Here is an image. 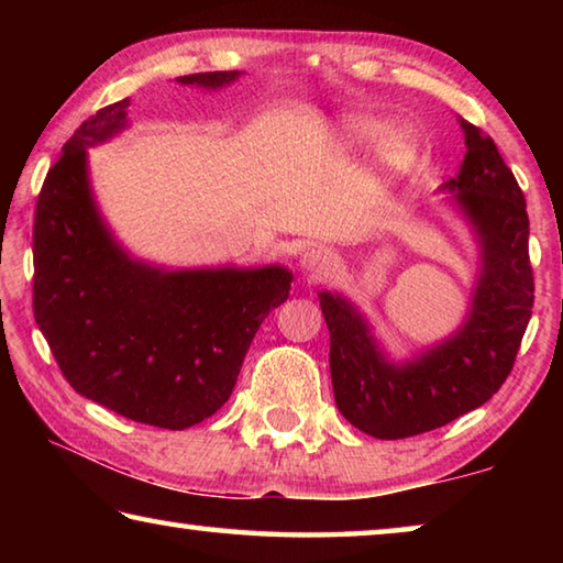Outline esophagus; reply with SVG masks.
I'll return each instance as SVG.
<instances>
[{"mask_svg": "<svg viewBox=\"0 0 563 563\" xmlns=\"http://www.w3.org/2000/svg\"><path fill=\"white\" fill-rule=\"evenodd\" d=\"M300 265L305 273L322 275V273H328L332 265H335V255H332L328 247H310L308 253H302Z\"/></svg>", "mask_w": 563, "mask_h": 563, "instance_id": "1", "label": "esophagus"}]
</instances>
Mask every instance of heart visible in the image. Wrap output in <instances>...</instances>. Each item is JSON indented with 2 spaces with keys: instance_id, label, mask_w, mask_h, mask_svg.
Returning a JSON list of instances; mask_svg holds the SVG:
<instances>
[{
  "instance_id": "heart-1",
  "label": "heart",
  "mask_w": 563,
  "mask_h": 563,
  "mask_svg": "<svg viewBox=\"0 0 563 563\" xmlns=\"http://www.w3.org/2000/svg\"><path fill=\"white\" fill-rule=\"evenodd\" d=\"M383 144L377 146L379 164L389 174H399L405 170L415 158V139L409 131H393L389 133V121L383 117H367V113H357L345 121V139L350 144H373L382 139Z\"/></svg>"
}]
</instances>
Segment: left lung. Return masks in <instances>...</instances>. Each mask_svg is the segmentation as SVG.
<instances>
[{
  "label": "left lung",
  "mask_w": 563,
  "mask_h": 563,
  "mask_svg": "<svg viewBox=\"0 0 563 563\" xmlns=\"http://www.w3.org/2000/svg\"><path fill=\"white\" fill-rule=\"evenodd\" d=\"M466 154L450 190L482 247L462 328L412 360H389L355 305L320 292L335 405L377 440H405L482 407L509 377L533 308L527 201L497 144L460 119Z\"/></svg>",
  "instance_id": "left-lung-1"
}]
</instances>
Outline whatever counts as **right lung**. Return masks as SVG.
<instances>
[{
	"instance_id": "right-lung-1",
	"label": "right lung",
	"mask_w": 563,
	"mask_h": 563,
	"mask_svg": "<svg viewBox=\"0 0 563 563\" xmlns=\"http://www.w3.org/2000/svg\"><path fill=\"white\" fill-rule=\"evenodd\" d=\"M238 71L178 76L223 89ZM129 99L74 131L44 178L34 213V318L76 393L133 422L186 430L231 397L268 312L292 273L265 268L164 271L123 251L93 201L87 148L126 129Z\"/></svg>"
}]
</instances>
